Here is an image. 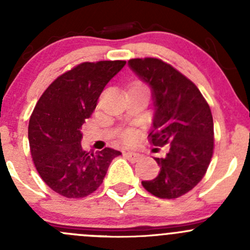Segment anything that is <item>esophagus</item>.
<instances>
[{
  "mask_svg": "<svg viewBox=\"0 0 250 250\" xmlns=\"http://www.w3.org/2000/svg\"><path fill=\"white\" fill-rule=\"evenodd\" d=\"M125 156L132 162H137L140 158V155L138 152H134V151H125Z\"/></svg>",
  "mask_w": 250,
  "mask_h": 250,
  "instance_id": "34e87169",
  "label": "esophagus"
}]
</instances>
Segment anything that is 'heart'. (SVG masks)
<instances>
[{"label":"heart","instance_id":"heart-1","mask_svg":"<svg viewBox=\"0 0 250 250\" xmlns=\"http://www.w3.org/2000/svg\"><path fill=\"white\" fill-rule=\"evenodd\" d=\"M122 138H123V140L127 141V143H129V141L133 140V133L130 132V130H127V132L123 133Z\"/></svg>","mask_w":250,"mask_h":250}]
</instances>
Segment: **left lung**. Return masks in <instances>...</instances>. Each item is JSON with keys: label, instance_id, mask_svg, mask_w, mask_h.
<instances>
[{"label": "left lung", "instance_id": "8db88e82", "mask_svg": "<svg viewBox=\"0 0 250 250\" xmlns=\"http://www.w3.org/2000/svg\"><path fill=\"white\" fill-rule=\"evenodd\" d=\"M128 64L152 90L156 112L150 143L169 147L165 157L155 158L161 168L158 175L141 184L156 197L178 198L202 180L210 163L214 150L210 107L197 85L163 60L137 58Z\"/></svg>", "mask_w": 250, "mask_h": 250}]
</instances>
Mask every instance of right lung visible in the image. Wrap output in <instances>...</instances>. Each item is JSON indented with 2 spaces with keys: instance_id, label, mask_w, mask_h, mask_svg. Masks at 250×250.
<instances>
[{
  "instance_id": "right-lung-1",
  "label": "right lung",
  "mask_w": 250,
  "mask_h": 250,
  "mask_svg": "<svg viewBox=\"0 0 250 250\" xmlns=\"http://www.w3.org/2000/svg\"><path fill=\"white\" fill-rule=\"evenodd\" d=\"M125 60L82 62L53 81L29 121L32 161L42 180L66 198H83L103 184L120 151H84L82 125L92 116L107 82Z\"/></svg>"
}]
</instances>
